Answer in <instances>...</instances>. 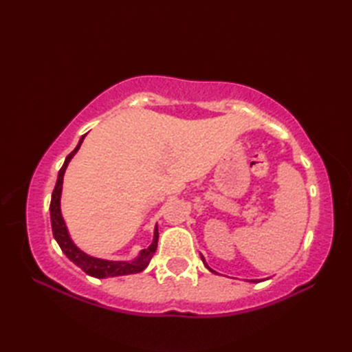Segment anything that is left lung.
Returning <instances> with one entry per match:
<instances>
[{"instance_id":"1","label":"left lung","mask_w":352,"mask_h":352,"mask_svg":"<svg viewBox=\"0 0 352 352\" xmlns=\"http://www.w3.org/2000/svg\"><path fill=\"white\" fill-rule=\"evenodd\" d=\"M201 260H203V263H204V265H206V267H207V269H208V271H210V272H213V274H218V272H216V271H213V269H212V267H210V266H208V265H207V263H206V258H204V257H203V256H201ZM258 281H260V280H251V283H258Z\"/></svg>"}]
</instances>
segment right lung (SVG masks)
<instances>
[{
    "mask_svg": "<svg viewBox=\"0 0 352 352\" xmlns=\"http://www.w3.org/2000/svg\"><path fill=\"white\" fill-rule=\"evenodd\" d=\"M85 138H86V134L80 138L78 145L68 157H66L63 166L60 168V170H58L56 188H54V190H52L51 204H50L52 234H54L56 242L58 243V246H60V250L63 251L65 256L68 257L72 263H76L78 267L83 269L87 275L95 276V278H107V276H121V275L142 272L149 265V261H151L154 252L157 250V242H159V227L157 226L154 227V236H153L151 245H149L145 250H140L138 257H134L133 260H106V258L89 256L87 252L80 250L78 246L74 243L72 237L68 231V227H66V222L63 219L62 208H60L63 175H65L66 168H68L69 162L72 160V157L77 154L81 144H83Z\"/></svg>",
    "mask_w": 352,
    "mask_h": 352,
    "instance_id": "right-lung-1",
    "label": "right lung"
}]
</instances>
